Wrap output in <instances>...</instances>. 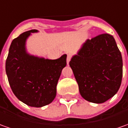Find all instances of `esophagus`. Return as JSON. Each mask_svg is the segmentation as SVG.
Listing matches in <instances>:
<instances>
[{"mask_svg": "<svg viewBox=\"0 0 128 128\" xmlns=\"http://www.w3.org/2000/svg\"><path fill=\"white\" fill-rule=\"evenodd\" d=\"M71 55L70 54H68L67 55V58H66V62H67V64H69V62L71 60Z\"/></svg>", "mask_w": 128, "mask_h": 128, "instance_id": "obj_1", "label": "esophagus"}]
</instances>
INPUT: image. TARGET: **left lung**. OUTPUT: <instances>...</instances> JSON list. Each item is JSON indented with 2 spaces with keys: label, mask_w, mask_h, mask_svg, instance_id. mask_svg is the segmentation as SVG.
<instances>
[{
  "label": "left lung",
  "mask_w": 128,
  "mask_h": 128,
  "mask_svg": "<svg viewBox=\"0 0 128 128\" xmlns=\"http://www.w3.org/2000/svg\"><path fill=\"white\" fill-rule=\"evenodd\" d=\"M86 100L101 104L114 97L122 76L121 53L112 35L102 34L87 40L69 62Z\"/></svg>",
  "instance_id": "obj_1"
}]
</instances>
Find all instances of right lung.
Listing matches in <instances>:
<instances>
[{
	"label": "right lung",
	"mask_w": 128,
	"mask_h": 128,
	"mask_svg": "<svg viewBox=\"0 0 128 128\" xmlns=\"http://www.w3.org/2000/svg\"><path fill=\"white\" fill-rule=\"evenodd\" d=\"M37 31H26L13 40L6 60V71L16 97L28 106L42 107L56 97L57 82L66 65V54L57 60H46L27 54L26 40L31 33Z\"/></svg>",
	"instance_id": "add662e5"
}]
</instances>
